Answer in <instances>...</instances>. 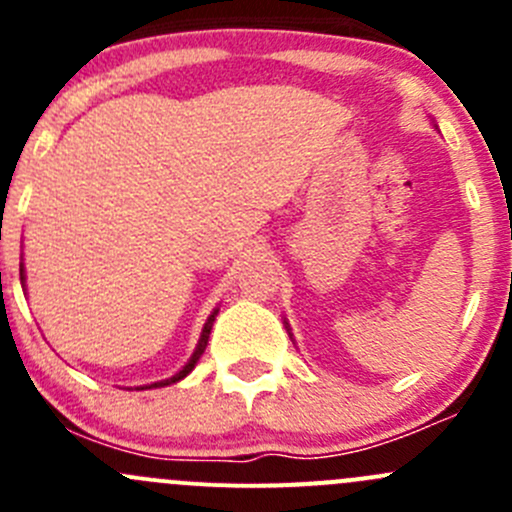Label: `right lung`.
<instances>
[{"mask_svg":"<svg viewBox=\"0 0 512 512\" xmlns=\"http://www.w3.org/2000/svg\"><path fill=\"white\" fill-rule=\"evenodd\" d=\"M19 275H22V280H24V265H19ZM218 312H220V309H213V314H210V317H208V322H205V327H203V334H200V342H198V347H195V352H193V356H190V361H188V364H185L183 369L178 371V374H175V376H170V379H165V381H156V384H151V386H141V389H158V386H168V384H175V381L185 379V376H188L190 371L195 369V364H198V359H200V356H203L205 347H208L210 329H213V322H215V317H218Z\"/></svg>","mask_w":512,"mask_h":512,"instance_id":"1","label":"right lung"}]
</instances>
